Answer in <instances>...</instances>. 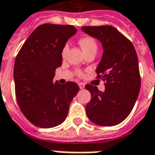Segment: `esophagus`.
<instances>
[{
    "label": "esophagus",
    "instance_id": "esophagus-1",
    "mask_svg": "<svg viewBox=\"0 0 155 155\" xmlns=\"http://www.w3.org/2000/svg\"><path fill=\"white\" fill-rule=\"evenodd\" d=\"M79 86H80V89H84V84L83 83H79Z\"/></svg>",
    "mask_w": 155,
    "mask_h": 155
}]
</instances>
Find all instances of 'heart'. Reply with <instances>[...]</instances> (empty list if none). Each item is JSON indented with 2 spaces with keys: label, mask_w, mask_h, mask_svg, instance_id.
Returning <instances> with one entry per match:
<instances>
[{
  "label": "heart",
  "mask_w": 155,
  "mask_h": 155,
  "mask_svg": "<svg viewBox=\"0 0 155 155\" xmlns=\"http://www.w3.org/2000/svg\"><path fill=\"white\" fill-rule=\"evenodd\" d=\"M79 43H80L82 49L85 52V54H88L90 52H96V51H97V42H96V41L93 37H91L90 35L82 36L79 40ZM68 51H69V43H65L63 45L62 50H61V55H62V57H64L66 55ZM76 74L79 75V76H81L82 75V71H80V70H77L76 71Z\"/></svg>",
  "instance_id": "heart-1"
}]
</instances>
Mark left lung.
Returning <instances> with one entry per match:
<instances>
[{"mask_svg":"<svg viewBox=\"0 0 155 155\" xmlns=\"http://www.w3.org/2000/svg\"><path fill=\"white\" fill-rule=\"evenodd\" d=\"M81 30L98 39L104 53L96 69L97 79L104 81L101 92L91 84L86 104L88 118L98 125L114 126L126 119L133 110L140 91L139 61L132 42L111 25L84 26Z\"/></svg>","mask_w":155,"mask_h":155,"instance_id":"1","label":"left lung"}]
</instances>
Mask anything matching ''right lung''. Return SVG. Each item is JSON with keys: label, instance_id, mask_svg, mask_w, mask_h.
Returning <instances> with one entry per match:
<instances>
[{"label": "right lung", "instance_id": "obj_1", "mask_svg": "<svg viewBox=\"0 0 155 155\" xmlns=\"http://www.w3.org/2000/svg\"><path fill=\"white\" fill-rule=\"evenodd\" d=\"M76 32L70 25H39L16 55L15 97L23 114L35 126L52 128L63 123L80 90L73 81L53 82L55 70L62 64V47Z\"/></svg>", "mask_w": 155, "mask_h": 155}]
</instances>
